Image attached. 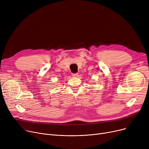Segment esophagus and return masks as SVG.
<instances>
[{"label": "esophagus", "mask_w": 149, "mask_h": 149, "mask_svg": "<svg viewBox=\"0 0 149 149\" xmlns=\"http://www.w3.org/2000/svg\"><path fill=\"white\" fill-rule=\"evenodd\" d=\"M77 75H78V74H77V73H75V74H72V77H77Z\"/></svg>", "instance_id": "obj_1"}]
</instances>
